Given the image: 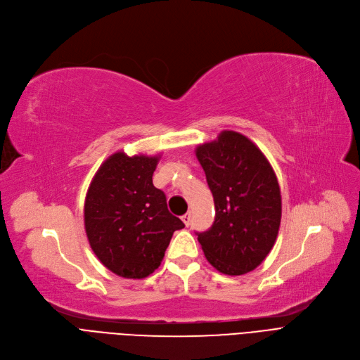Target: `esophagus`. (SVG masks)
<instances>
[{"instance_id": "1", "label": "esophagus", "mask_w": 360, "mask_h": 360, "mask_svg": "<svg viewBox=\"0 0 360 360\" xmlns=\"http://www.w3.org/2000/svg\"><path fill=\"white\" fill-rule=\"evenodd\" d=\"M190 219H192V214H190V212H187V214H184V215L181 217V221L184 222L186 226L190 224Z\"/></svg>"}]
</instances>
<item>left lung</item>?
I'll use <instances>...</instances> for the list:
<instances>
[{"label":"left lung","instance_id":"obj_1","mask_svg":"<svg viewBox=\"0 0 360 360\" xmlns=\"http://www.w3.org/2000/svg\"><path fill=\"white\" fill-rule=\"evenodd\" d=\"M215 202V221L196 232L206 260L229 276L255 270L276 241L281 187L264 154L247 136L222 131L196 148Z\"/></svg>","mask_w":360,"mask_h":360}]
</instances>
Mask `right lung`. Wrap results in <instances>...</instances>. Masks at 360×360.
<instances>
[{"label": "right lung", "mask_w": 360, "mask_h": 360, "mask_svg": "<svg viewBox=\"0 0 360 360\" xmlns=\"http://www.w3.org/2000/svg\"><path fill=\"white\" fill-rule=\"evenodd\" d=\"M160 155L105 160L84 203V225L97 259L117 276L143 279L158 269L173 232L184 224L168 212L162 190L153 184Z\"/></svg>", "instance_id": "1"}]
</instances>
